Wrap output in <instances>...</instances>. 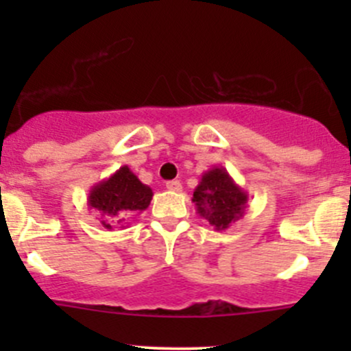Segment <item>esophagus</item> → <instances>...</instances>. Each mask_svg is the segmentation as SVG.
Listing matches in <instances>:
<instances>
[{
	"label": "esophagus",
	"instance_id": "1",
	"mask_svg": "<svg viewBox=\"0 0 351 351\" xmlns=\"http://www.w3.org/2000/svg\"><path fill=\"white\" fill-rule=\"evenodd\" d=\"M166 190H169V192H182V183L178 180H171V182L166 183Z\"/></svg>",
	"mask_w": 351,
	"mask_h": 351
}]
</instances>
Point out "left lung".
Listing matches in <instances>:
<instances>
[{
    "label": "left lung",
    "instance_id": "left-lung-1",
    "mask_svg": "<svg viewBox=\"0 0 351 351\" xmlns=\"http://www.w3.org/2000/svg\"><path fill=\"white\" fill-rule=\"evenodd\" d=\"M192 202L197 214L215 231H226L246 212L247 192L232 180L228 169L214 166L202 175Z\"/></svg>",
    "mask_w": 351,
    "mask_h": 351
}]
</instances>
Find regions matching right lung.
Returning <instances> with one entry per match:
<instances>
[{"label":"right lung","instance_id":"obj_1","mask_svg":"<svg viewBox=\"0 0 351 351\" xmlns=\"http://www.w3.org/2000/svg\"><path fill=\"white\" fill-rule=\"evenodd\" d=\"M153 190L144 185L129 166H122L108 178L91 186L88 193V208L100 214L104 228L113 229L125 222L132 214H141L149 207Z\"/></svg>","mask_w":351,"mask_h":351}]
</instances>
